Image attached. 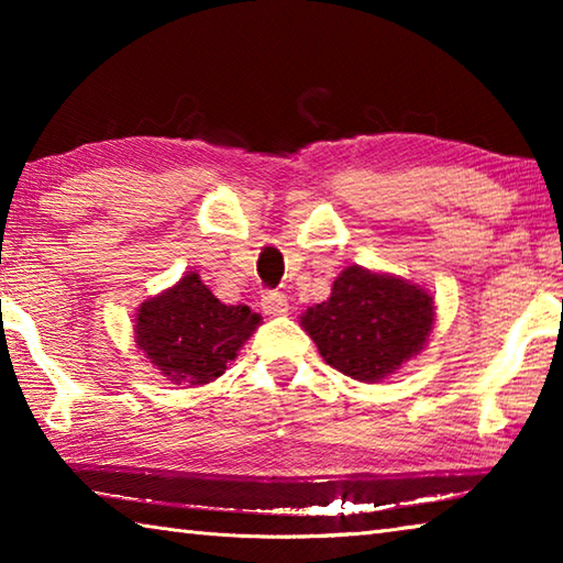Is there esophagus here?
Instances as JSON below:
<instances>
[{"mask_svg": "<svg viewBox=\"0 0 563 563\" xmlns=\"http://www.w3.org/2000/svg\"><path fill=\"white\" fill-rule=\"evenodd\" d=\"M261 308L268 316H285L288 312V298L280 290H265L261 295Z\"/></svg>", "mask_w": 563, "mask_h": 563, "instance_id": "obj_1", "label": "esophagus"}]
</instances>
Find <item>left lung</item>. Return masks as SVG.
Here are the masks:
<instances>
[{
    "mask_svg": "<svg viewBox=\"0 0 563 563\" xmlns=\"http://www.w3.org/2000/svg\"><path fill=\"white\" fill-rule=\"evenodd\" d=\"M300 325L330 367L360 383H379L427 345L434 300L409 280L350 265Z\"/></svg>",
    "mask_w": 563,
    "mask_h": 563,
    "instance_id": "obj_1",
    "label": "left lung"
}]
</instances>
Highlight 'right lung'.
Wrapping results in <instances>:
<instances>
[{"label":"right lung","mask_w":563,"mask_h":563,"mask_svg":"<svg viewBox=\"0 0 563 563\" xmlns=\"http://www.w3.org/2000/svg\"><path fill=\"white\" fill-rule=\"evenodd\" d=\"M258 325V312L223 305L201 275L186 273L174 288L141 302L133 332L144 357L170 383L206 385L225 373Z\"/></svg>","instance_id":"add662e5"}]
</instances>
